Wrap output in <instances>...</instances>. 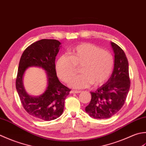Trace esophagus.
I'll return each instance as SVG.
<instances>
[{"instance_id": "obj_1", "label": "esophagus", "mask_w": 146, "mask_h": 146, "mask_svg": "<svg viewBox=\"0 0 146 146\" xmlns=\"http://www.w3.org/2000/svg\"><path fill=\"white\" fill-rule=\"evenodd\" d=\"M81 91H77V90H72L70 91V93L72 94H77V93H81Z\"/></svg>"}]
</instances>
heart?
<instances>
[{
	"mask_svg": "<svg viewBox=\"0 0 146 146\" xmlns=\"http://www.w3.org/2000/svg\"><path fill=\"white\" fill-rule=\"evenodd\" d=\"M114 65L110 53L91 43L79 44L70 50V56L62 55L55 63L56 73L62 81L68 82L75 75L76 67H81L82 75L70 82L73 88L84 89L92 84H103L111 76Z\"/></svg>",
	"mask_w": 146,
	"mask_h": 146,
	"instance_id": "1",
	"label": "heart"
}]
</instances>
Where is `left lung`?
I'll use <instances>...</instances> for the list:
<instances>
[{"label":"left lung","mask_w":146,"mask_h":146,"mask_svg":"<svg viewBox=\"0 0 146 146\" xmlns=\"http://www.w3.org/2000/svg\"><path fill=\"white\" fill-rule=\"evenodd\" d=\"M115 54L114 69L105 84L91 92V100L86 107L87 113L96 119H106L117 113L124 105L129 93L130 81L129 62L120 46L111 42Z\"/></svg>","instance_id":"left-lung-1"}]
</instances>
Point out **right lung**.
Here are the masks:
<instances>
[{"label":"right lung","mask_w":146,"mask_h":146,"mask_svg":"<svg viewBox=\"0 0 146 146\" xmlns=\"http://www.w3.org/2000/svg\"><path fill=\"white\" fill-rule=\"evenodd\" d=\"M56 40L43 39L29 45L21 57L16 87L21 102L25 110L37 119L50 121L62 114L64 102L70 89L59 81L55 70V57L60 48ZM38 66L46 70L47 86L46 91L37 97L31 96L25 90L23 77L29 67Z\"/></svg>","instance_id":"1"}]
</instances>
